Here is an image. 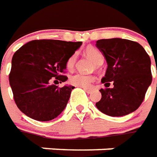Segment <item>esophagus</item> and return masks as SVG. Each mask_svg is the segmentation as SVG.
<instances>
[{
  "instance_id": "esophagus-1",
  "label": "esophagus",
  "mask_w": 157,
  "mask_h": 157,
  "mask_svg": "<svg viewBox=\"0 0 157 157\" xmlns=\"http://www.w3.org/2000/svg\"><path fill=\"white\" fill-rule=\"evenodd\" d=\"M84 89V90L85 91V92H87V93H90L91 91H92V89H90V88H83Z\"/></svg>"
}]
</instances>
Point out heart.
<instances>
[{
  "mask_svg": "<svg viewBox=\"0 0 157 157\" xmlns=\"http://www.w3.org/2000/svg\"><path fill=\"white\" fill-rule=\"evenodd\" d=\"M85 52L88 56L92 59L97 66L101 65L104 62V55L98 48L92 47V46L88 47L85 50ZM77 56H78L77 53H73V55L70 56L69 58L67 59L66 67L68 70L73 69L75 63H76ZM94 79L95 78L93 75H87V74H84V73H78L70 77L69 82L70 84H73L74 86H77V87L88 88L90 86V84L94 82Z\"/></svg>",
  "mask_w": 157,
  "mask_h": 157,
  "instance_id": "heart-1",
  "label": "heart"
}]
</instances>
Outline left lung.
I'll use <instances>...</instances> for the list:
<instances>
[{
	"label": "left lung",
	"instance_id": "obj_1",
	"mask_svg": "<svg viewBox=\"0 0 157 157\" xmlns=\"http://www.w3.org/2000/svg\"><path fill=\"white\" fill-rule=\"evenodd\" d=\"M96 46L105 56L107 69L101 83V99L95 105L111 117L128 115L137 110L152 81L151 58L143 46L125 39H103ZM114 87L109 88L110 82Z\"/></svg>",
	"mask_w": 157,
	"mask_h": 157
}]
</instances>
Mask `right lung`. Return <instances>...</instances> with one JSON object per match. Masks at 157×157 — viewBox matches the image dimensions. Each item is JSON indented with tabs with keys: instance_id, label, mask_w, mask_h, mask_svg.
Returning a JSON list of instances; mask_svg holds the SVG:
<instances>
[{
	"instance_id": "right-lung-1",
	"label": "right lung",
	"mask_w": 157,
	"mask_h": 157,
	"mask_svg": "<svg viewBox=\"0 0 157 157\" xmlns=\"http://www.w3.org/2000/svg\"><path fill=\"white\" fill-rule=\"evenodd\" d=\"M81 45L82 42L34 40L14 53L9 83L21 112L42 122L54 119L62 113L74 87H58L51 83L67 79L63 75L67 61Z\"/></svg>"
}]
</instances>
